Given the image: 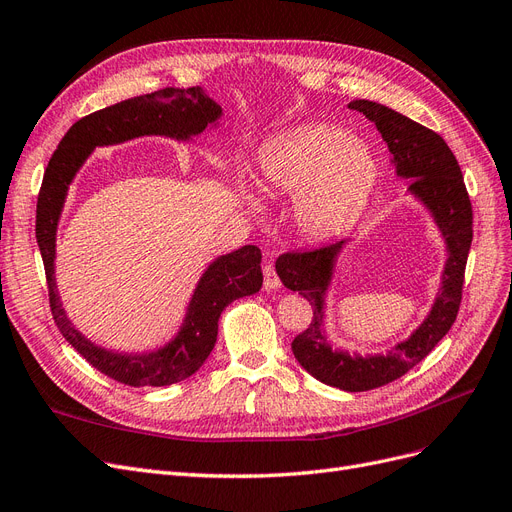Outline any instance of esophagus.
Here are the masks:
<instances>
[{"label":"esophagus","instance_id":"1","mask_svg":"<svg viewBox=\"0 0 512 512\" xmlns=\"http://www.w3.org/2000/svg\"><path fill=\"white\" fill-rule=\"evenodd\" d=\"M263 287H266V291H276L280 287V278L272 263H266V266H263Z\"/></svg>","mask_w":512,"mask_h":512}]
</instances>
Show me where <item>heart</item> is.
I'll return each instance as SVG.
<instances>
[{
	"instance_id": "obj_1",
	"label": "heart",
	"mask_w": 512,
	"mask_h": 512,
	"mask_svg": "<svg viewBox=\"0 0 512 512\" xmlns=\"http://www.w3.org/2000/svg\"><path fill=\"white\" fill-rule=\"evenodd\" d=\"M377 181L365 143L333 124H306L261 147L255 185L263 196L295 200V219L312 238H333L363 215Z\"/></svg>"
}]
</instances>
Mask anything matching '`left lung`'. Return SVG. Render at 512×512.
Returning <instances> with one entry per match:
<instances>
[{
  "label": "left lung",
  "instance_id": "1",
  "mask_svg": "<svg viewBox=\"0 0 512 512\" xmlns=\"http://www.w3.org/2000/svg\"><path fill=\"white\" fill-rule=\"evenodd\" d=\"M361 111L386 141L396 175L409 179V194L434 217L447 244L441 291L424 323L388 354H348L333 350L323 331L325 297L331 285L337 255L348 238L304 253H285L276 259L282 285L299 291L312 306L310 327L293 339V354L312 377L346 392H365L399 380L426 358L447 335L462 301L464 270L472 242V206L460 164L437 132L409 120L386 105L358 99L348 105Z\"/></svg>",
  "mask_w": 512,
  "mask_h": 512
}]
</instances>
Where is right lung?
<instances>
[{
    "label": "right lung",
    "mask_w": 512,
    "mask_h": 512,
    "mask_svg": "<svg viewBox=\"0 0 512 512\" xmlns=\"http://www.w3.org/2000/svg\"><path fill=\"white\" fill-rule=\"evenodd\" d=\"M221 118V107L200 88H162L126 99L75 122L52 154L37 196L35 238L44 259L50 310L56 327L86 361L124 386H168L194 375L217 342L219 316L234 299L261 289V251L255 244L217 257L202 274L175 339L154 352L122 354L94 346L71 325L54 280L56 227L67 189L94 147L162 135L187 141Z\"/></svg>",
    "instance_id": "obj_1"
}]
</instances>
